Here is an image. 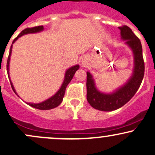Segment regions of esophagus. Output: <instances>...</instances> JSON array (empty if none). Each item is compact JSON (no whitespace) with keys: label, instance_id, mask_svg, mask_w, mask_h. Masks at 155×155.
Masks as SVG:
<instances>
[{"label":"esophagus","instance_id":"1","mask_svg":"<svg viewBox=\"0 0 155 155\" xmlns=\"http://www.w3.org/2000/svg\"><path fill=\"white\" fill-rule=\"evenodd\" d=\"M84 64H85V63H83V65H84Z\"/></svg>","mask_w":155,"mask_h":155}]
</instances>
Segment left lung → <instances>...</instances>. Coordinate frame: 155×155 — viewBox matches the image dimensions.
Returning a JSON list of instances; mask_svg holds the SVG:
<instances>
[{
  "label": "left lung",
  "mask_w": 155,
  "mask_h": 155,
  "mask_svg": "<svg viewBox=\"0 0 155 155\" xmlns=\"http://www.w3.org/2000/svg\"><path fill=\"white\" fill-rule=\"evenodd\" d=\"M121 38L126 40L134 52V69L131 79L124 86L112 94L99 92L90 73H87V99L89 105L101 111H112L124 106L134 96L140 87L144 75V61L141 41L126 25L119 27Z\"/></svg>",
  "instance_id": "obj_1"
}]
</instances>
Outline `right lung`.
Here are the masks:
<instances>
[{"instance_id": "obj_1", "label": "right lung", "mask_w": 155, "mask_h": 155, "mask_svg": "<svg viewBox=\"0 0 155 155\" xmlns=\"http://www.w3.org/2000/svg\"><path fill=\"white\" fill-rule=\"evenodd\" d=\"M43 30V26H37V27H31V28H27V29H24L23 31H21V32L20 33L19 35H18L16 38L14 39V41H13V43L16 41L18 37H20L22 35H26V34H29V33H36L38 32V31H40ZM12 45L11 46V49L10 51H9V55L8 57V60H7V65H6V68H7V72H8V76L9 78V61H10V56H11V53H12ZM79 68V65H76V66H72L71 68H68V70L66 71V74H65V79L64 81H63V83L61 87L60 88V89L58 92H56V94L55 95H53L51 97L48 99L47 100L45 101L41 102V103H38V104H35V103H28L27 102V105L31 106V107L37 108V109L39 110H50L53 109L54 107H56L58 106L62 102L63 96L65 94V91H66V87L67 85L68 84V83L71 81V79L74 77V75L75 74V73L76 71ZM10 79V78H9ZM10 83H11V86H12V89L14 90V92L16 93V91H15L14 86H13L12 81L10 80Z\"/></svg>"}]
</instances>
